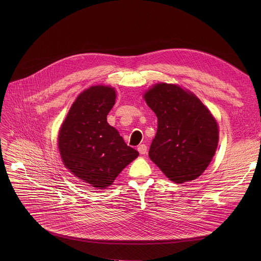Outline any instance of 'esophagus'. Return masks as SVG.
<instances>
[{
  "instance_id": "obj_1",
  "label": "esophagus",
  "mask_w": 261,
  "mask_h": 261,
  "mask_svg": "<svg viewBox=\"0 0 261 261\" xmlns=\"http://www.w3.org/2000/svg\"><path fill=\"white\" fill-rule=\"evenodd\" d=\"M138 150L141 154H146L147 153V146L145 144H142L138 147Z\"/></svg>"
}]
</instances>
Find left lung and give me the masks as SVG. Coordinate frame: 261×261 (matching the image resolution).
Wrapping results in <instances>:
<instances>
[{
  "mask_svg": "<svg viewBox=\"0 0 261 261\" xmlns=\"http://www.w3.org/2000/svg\"><path fill=\"white\" fill-rule=\"evenodd\" d=\"M144 98L158 117L149 158L172 182L197 179L216 152V119L193 93L175 85L158 84Z\"/></svg>",
  "mask_w": 261,
  "mask_h": 261,
  "instance_id": "1",
  "label": "left lung"
}]
</instances>
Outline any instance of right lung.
Wrapping results in <instances>:
<instances>
[{
    "label": "right lung",
    "instance_id": "right-lung-1",
    "mask_svg": "<svg viewBox=\"0 0 261 261\" xmlns=\"http://www.w3.org/2000/svg\"><path fill=\"white\" fill-rule=\"evenodd\" d=\"M114 89L95 86L82 92L59 131L58 146L67 169L92 187L106 188L139 152L128 146L107 115L115 103Z\"/></svg>",
    "mask_w": 261,
    "mask_h": 261
}]
</instances>
